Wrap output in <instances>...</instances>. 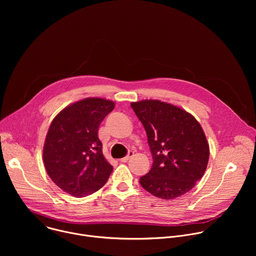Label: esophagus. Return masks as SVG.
<instances>
[{"label": "esophagus", "instance_id": "esophagus-1", "mask_svg": "<svg viewBox=\"0 0 256 256\" xmlns=\"http://www.w3.org/2000/svg\"><path fill=\"white\" fill-rule=\"evenodd\" d=\"M132 156H134V152L130 151V152H128V156H126L124 158H122V159H120V162L126 163V162H128V161L132 157Z\"/></svg>", "mask_w": 256, "mask_h": 256}]
</instances>
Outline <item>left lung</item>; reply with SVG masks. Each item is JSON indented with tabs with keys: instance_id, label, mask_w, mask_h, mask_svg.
<instances>
[{
	"instance_id": "1",
	"label": "left lung",
	"mask_w": 256,
	"mask_h": 256,
	"mask_svg": "<svg viewBox=\"0 0 256 256\" xmlns=\"http://www.w3.org/2000/svg\"><path fill=\"white\" fill-rule=\"evenodd\" d=\"M153 156L151 170L140 178L151 194L173 200L188 192L208 166L210 148L198 122L188 112L160 100L132 102Z\"/></svg>"
}]
</instances>
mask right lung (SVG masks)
<instances>
[{
    "label": "right lung",
    "instance_id": "obj_1",
    "mask_svg": "<svg viewBox=\"0 0 256 256\" xmlns=\"http://www.w3.org/2000/svg\"><path fill=\"white\" fill-rule=\"evenodd\" d=\"M114 102L86 98L54 118L44 146V163L54 184L68 194L83 198L100 190L114 168L102 153L98 128Z\"/></svg>",
    "mask_w": 256,
    "mask_h": 256
}]
</instances>
